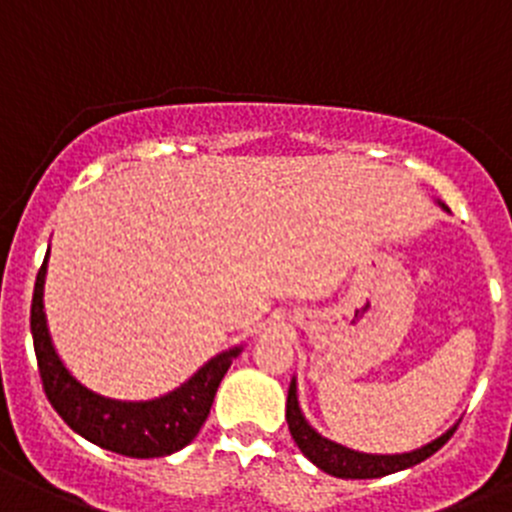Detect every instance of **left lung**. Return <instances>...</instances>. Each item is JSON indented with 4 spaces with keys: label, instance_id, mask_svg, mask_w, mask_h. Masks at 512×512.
<instances>
[{
    "label": "left lung",
    "instance_id": "obj_1",
    "mask_svg": "<svg viewBox=\"0 0 512 512\" xmlns=\"http://www.w3.org/2000/svg\"><path fill=\"white\" fill-rule=\"evenodd\" d=\"M439 207L444 212H450V209L444 207L442 202L437 199ZM285 419H288V429L293 434L295 444L300 447L305 457L313 462L318 470L328 472L333 477H343V480H374V477H384L391 475V472L407 470V467L419 465L427 457H432L434 452L442 447L447 439L455 434V427H450L444 434H439L437 439H432L429 444L419 447V450L412 452H396V455H376V452H358L353 447H346V444L336 442V439L323 437L313 424L305 419L303 409H300V399H298V379L293 376L288 389V407H285Z\"/></svg>",
    "mask_w": 512,
    "mask_h": 512
}]
</instances>
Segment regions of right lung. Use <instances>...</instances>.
Listing matches in <instances>:
<instances>
[{"label": "right lung", "instance_id": "1", "mask_svg": "<svg viewBox=\"0 0 512 512\" xmlns=\"http://www.w3.org/2000/svg\"><path fill=\"white\" fill-rule=\"evenodd\" d=\"M47 260H50V250H47L35 280L30 331L32 341H35L42 386H45V394L55 412L80 437L98 444L103 450L118 452V455L148 460V457H166L184 450L207 422L214 394L234 358L242 353L245 343L212 356L184 384L154 396V399L126 401L98 394V391L88 389L83 381L75 379L52 343L45 300H42L45 298Z\"/></svg>", "mask_w": 512, "mask_h": 512}]
</instances>
